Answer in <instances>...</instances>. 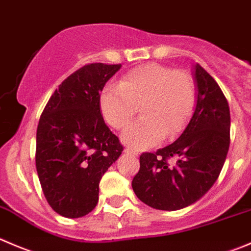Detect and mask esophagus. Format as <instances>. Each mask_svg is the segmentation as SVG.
<instances>
[{"mask_svg": "<svg viewBox=\"0 0 251 251\" xmlns=\"http://www.w3.org/2000/svg\"><path fill=\"white\" fill-rule=\"evenodd\" d=\"M124 152H125L126 154H128V155H133V157H136V155H138V153L136 152V151L130 150V148H126V150L124 151Z\"/></svg>", "mask_w": 251, "mask_h": 251, "instance_id": "esophagus-1", "label": "esophagus"}]
</instances>
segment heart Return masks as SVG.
<instances>
[{
    "mask_svg": "<svg viewBox=\"0 0 251 251\" xmlns=\"http://www.w3.org/2000/svg\"><path fill=\"white\" fill-rule=\"evenodd\" d=\"M101 114L115 130L125 127L140 105V120L123 133L133 150H146L165 137H174L190 121L196 105L191 75L158 64H147L126 74L116 87H106L99 98Z\"/></svg>",
    "mask_w": 251,
    "mask_h": 251,
    "instance_id": "b5f03b06",
    "label": "heart"
}]
</instances>
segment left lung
<instances>
[{"label": "left lung", "instance_id": "left-lung-1", "mask_svg": "<svg viewBox=\"0 0 251 251\" xmlns=\"http://www.w3.org/2000/svg\"><path fill=\"white\" fill-rule=\"evenodd\" d=\"M198 103L184 132L157 152L140 155L132 180L136 196L157 210L175 211L200 200L217 180L230 142L227 98L205 69L196 65ZM175 157L170 166L167 160Z\"/></svg>", "mask_w": 251, "mask_h": 251}]
</instances>
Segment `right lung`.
I'll return each instance as SVG.
<instances>
[{"label":"right lung","instance_id":"right-lung-1","mask_svg":"<svg viewBox=\"0 0 251 251\" xmlns=\"http://www.w3.org/2000/svg\"><path fill=\"white\" fill-rule=\"evenodd\" d=\"M120 67H81L58 86L41 113L36 172L46 201L64 217H83L96 207L99 181L124 151L99 105L100 92Z\"/></svg>","mask_w":251,"mask_h":251}]
</instances>
